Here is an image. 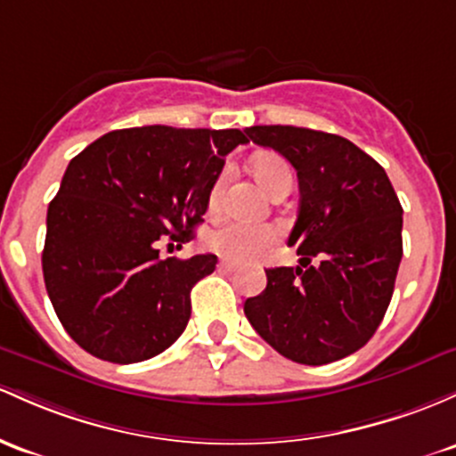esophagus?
<instances>
[{
    "mask_svg": "<svg viewBox=\"0 0 456 456\" xmlns=\"http://www.w3.org/2000/svg\"><path fill=\"white\" fill-rule=\"evenodd\" d=\"M218 268L224 270V273H236L240 266H238V264H233V262H224V259H223V262L218 264Z\"/></svg>",
    "mask_w": 456,
    "mask_h": 456,
    "instance_id": "obj_1",
    "label": "esophagus"
}]
</instances>
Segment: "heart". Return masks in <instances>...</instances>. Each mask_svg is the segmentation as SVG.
<instances>
[{
  "mask_svg": "<svg viewBox=\"0 0 456 456\" xmlns=\"http://www.w3.org/2000/svg\"><path fill=\"white\" fill-rule=\"evenodd\" d=\"M251 168L255 179L266 190L273 188L281 177H288V175L292 177L288 162L277 153H257L251 159ZM220 192H223V175L209 190V209L218 205ZM274 240H277V229L273 224H255L233 220V223H227L216 229L209 236V244H212L214 251L223 255V257L232 259V262H251V259L259 257V255L266 251Z\"/></svg>",
  "mask_w": 456,
  "mask_h": 456,
  "instance_id": "heart-1",
  "label": "heart"
}]
</instances>
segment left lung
I'll return each mask as SVG.
<instances>
[{
  "label": "left lung",
  "instance_id": "1",
  "mask_svg": "<svg viewBox=\"0 0 456 456\" xmlns=\"http://www.w3.org/2000/svg\"><path fill=\"white\" fill-rule=\"evenodd\" d=\"M279 151L301 188L289 247L301 266L268 268L247 298L253 329L283 357L322 366L366 346L387 312L403 257V208L387 173L350 140L292 125L244 129ZM312 258H318L316 265Z\"/></svg>",
  "mask_w": 456,
  "mask_h": 456
}]
</instances>
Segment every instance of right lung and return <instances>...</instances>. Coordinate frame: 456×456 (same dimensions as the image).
Wrapping results in <instances>:
<instances>
[{"mask_svg":"<svg viewBox=\"0 0 456 456\" xmlns=\"http://www.w3.org/2000/svg\"><path fill=\"white\" fill-rule=\"evenodd\" d=\"M240 129H117L69 162L47 209L43 277L60 322L86 353L136 363L167 350L190 320V289L216 255L159 257L208 212Z\"/></svg>","mask_w":456,"mask_h":456,"instance_id":"add662e5","label":"right lung"}]
</instances>
